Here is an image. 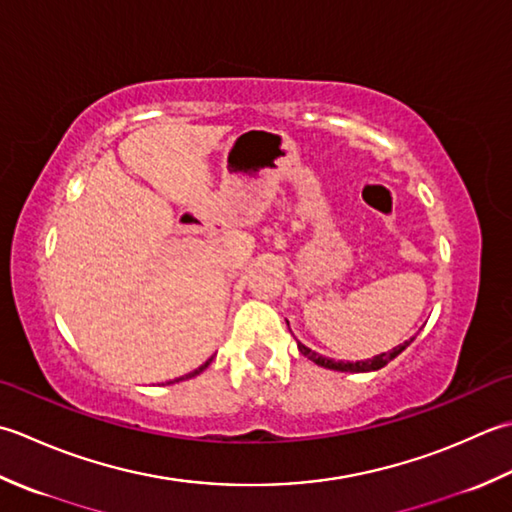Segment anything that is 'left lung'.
I'll list each match as a JSON object with an SVG mask.
<instances>
[{
    "instance_id": "left-lung-1",
    "label": "left lung",
    "mask_w": 512,
    "mask_h": 512,
    "mask_svg": "<svg viewBox=\"0 0 512 512\" xmlns=\"http://www.w3.org/2000/svg\"><path fill=\"white\" fill-rule=\"evenodd\" d=\"M287 327H289V322H287ZM413 340H415V338L398 344V347L391 349L389 353H380V356H373V358H369V360H358V362H342V360L336 362V360H331V358L320 356V353H316V351H311V349L305 347V344H302V342H298V349H300L302 356H307L311 362H316L318 367L333 369V371H344V373H369V371H378V369H382V367H387V364H389L393 358H398L400 353H402L406 347H409V344H411Z\"/></svg>"
}]
</instances>
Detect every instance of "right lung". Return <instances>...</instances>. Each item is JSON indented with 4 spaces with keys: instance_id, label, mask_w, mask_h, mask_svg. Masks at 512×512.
Here are the masks:
<instances>
[{
    "instance_id": "1",
    "label": "right lung",
    "mask_w": 512,
    "mask_h": 512,
    "mask_svg": "<svg viewBox=\"0 0 512 512\" xmlns=\"http://www.w3.org/2000/svg\"><path fill=\"white\" fill-rule=\"evenodd\" d=\"M210 362L212 360H207L205 364H201V367H198V369H194L192 373H187V375H183V378H176V380H172V382H181V380H187V378H194V375H198V373H203L207 367H210ZM172 382H168V384H172Z\"/></svg>"
}]
</instances>
